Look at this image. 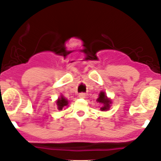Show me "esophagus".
<instances>
[{"mask_svg":"<svg viewBox=\"0 0 161 161\" xmlns=\"http://www.w3.org/2000/svg\"><path fill=\"white\" fill-rule=\"evenodd\" d=\"M79 97H82V98H84V97H86V94H84V93H80V94H79Z\"/></svg>","mask_w":161,"mask_h":161,"instance_id":"obj_1","label":"esophagus"}]
</instances>
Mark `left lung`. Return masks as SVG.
Instances as JSON below:
<instances>
[{
  "mask_svg": "<svg viewBox=\"0 0 161 161\" xmlns=\"http://www.w3.org/2000/svg\"><path fill=\"white\" fill-rule=\"evenodd\" d=\"M97 102L103 105V106L101 107V110L104 111L109 109V104L111 103V101L109 98H107V97H106L104 92L102 91V92L99 94V97L97 99Z\"/></svg>",
  "mask_w": 161,
  "mask_h": 161,
  "instance_id": "left-lung-1",
  "label": "left lung"
}]
</instances>
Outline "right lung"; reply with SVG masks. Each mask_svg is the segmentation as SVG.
<instances>
[{
    "label": "right lung",
    "instance_id": "obj_1",
    "mask_svg": "<svg viewBox=\"0 0 161 161\" xmlns=\"http://www.w3.org/2000/svg\"><path fill=\"white\" fill-rule=\"evenodd\" d=\"M56 103L57 106H58V109H59V110H62L63 108L65 107V106H67V104H68L67 100L64 98V97H61L60 98H58V101H57Z\"/></svg>",
    "mask_w": 161,
    "mask_h": 161
}]
</instances>
